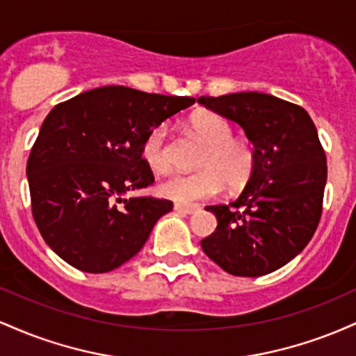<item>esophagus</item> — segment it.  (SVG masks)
I'll return each mask as SVG.
<instances>
[{"label": "esophagus", "instance_id": "obj_1", "mask_svg": "<svg viewBox=\"0 0 356 356\" xmlns=\"http://www.w3.org/2000/svg\"><path fill=\"white\" fill-rule=\"evenodd\" d=\"M201 207L195 206V204H175L174 211L182 212V214H195Z\"/></svg>", "mask_w": 356, "mask_h": 356}]
</instances>
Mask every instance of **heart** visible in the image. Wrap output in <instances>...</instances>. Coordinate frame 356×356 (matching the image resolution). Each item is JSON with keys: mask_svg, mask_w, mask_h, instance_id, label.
I'll return each mask as SVG.
<instances>
[{"mask_svg": "<svg viewBox=\"0 0 356 356\" xmlns=\"http://www.w3.org/2000/svg\"><path fill=\"white\" fill-rule=\"evenodd\" d=\"M189 127L206 144L199 159L201 170L194 174L174 175L159 186L162 197L175 202H194L219 194L227 186L241 189L249 182L256 165L252 147L243 138H234L231 122L216 112L194 113ZM142 159L155 174L172 170V142L169 127L157 125L147 134L142 145Z\"/></svg>", "mask_w": 356, "mask_h": 356, "instance_id": "b5f03b06", "label": "heart"}]
</instances>
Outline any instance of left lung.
<instances>
[{"label": "left lung", "instance_id": "1", "mask_svg": "<svg viewBox=\"0 0 356 356\" xmlns=\"http://www.w3.org/2000/svg\"><path fill=\"white\" fill-rule=\"evenodd\" d=\"M212 112L243 127L256 165L229 206H207L218 227L202 251L226 273L257 277L296 257L321 218L326 155L312 117L300 105L261 92L199 97Z\"/></svg>", "mask_w": 356, "mask_h": 356}]
</instances>
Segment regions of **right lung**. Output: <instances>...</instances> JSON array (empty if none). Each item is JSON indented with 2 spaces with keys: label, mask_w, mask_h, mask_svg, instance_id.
<instances>
[{
  "label": "right lung",
  "mask_w": 356,
  "mask_h": 356,
  "mask_svg": "<svg viewBox=\"0 0 356 356\" xmlns=\"http://www.w3.org/2000/svg\"><path fill=\"white\" fill-rule=\"evenodd\" d=\"M194 102L110 85L48 113L26 175L36 226L61 259L80 271L107 273L144 248L172 202L124 195L154 182L142 159L147 134Z\"/></svg>",
  "instance_id": "1"
}]
</instances>
